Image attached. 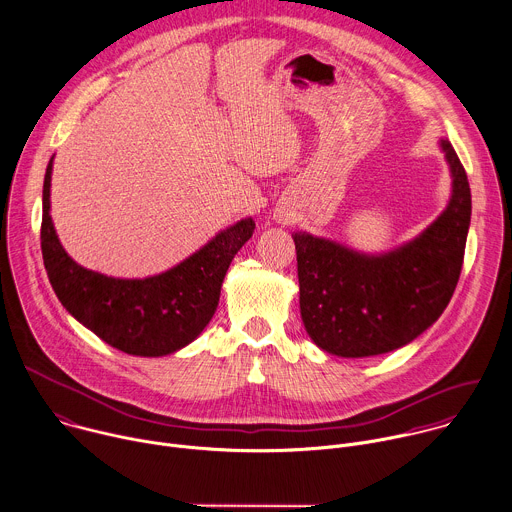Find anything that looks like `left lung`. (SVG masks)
<instances>
[{"mask_svg":"<svg viewBox=\"0 0 512 512\" xmlns=\"http://www.w3.org/2000/svg\"><path fill=\"white\" fill-rule=\"evenodd\" d=\"M440 144L452 170V199L412 243L368 257L293 235L301 319L321 350L342 358L386 354L410 344L446 309L462 271L472 203L458 154L448 140Z\"/></svg>","mask_w":512,"mask_h":512,"instance_id":"8db88e82","label":"left lung"}]
</instances>
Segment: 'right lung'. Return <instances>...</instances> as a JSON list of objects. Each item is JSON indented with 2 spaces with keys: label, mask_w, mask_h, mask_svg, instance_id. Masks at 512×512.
Wrapping results in <instances>:
<instances>
[{
  "label": "right lung",
  "mask_w": 512,
  "mask_h": 512,
  "mask_svg": "<svg viewBox=\"0 0 512 512\" xmlns=\"http://www.w3.org/2000/svg\"><path fill=\"white\" fill-rule=\"evenodd\" d=\"M52 160L44 177L42 255L62 305L100 339L124 354H173L207 327L219 305L225 273L251 239L255 223L243 219L166 273L114 279L80 267L62 249L50 217Z\"/></svg>",
  "instance_id": "add662e5"
}]
</instances>
